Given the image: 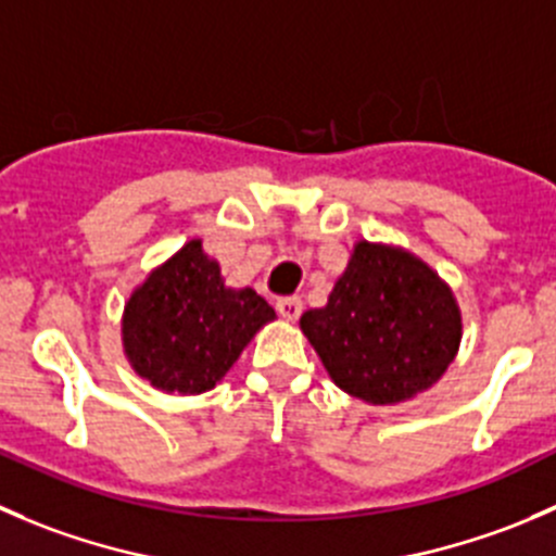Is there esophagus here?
I'll list each match as a JSON object with an SVG mask.
<instances>
[{
    "label": "esophagus",
    "mask_w": 556,
    "mask_h": 556,
    "mask_svg": "<svg viewBox=\"0 0 556 556\" xmlns=\"http://www.w3.org/2000/svg\"><path fill=\"white\" fill-rule=\"evenodd\" d=\"M276 307L286 321H296L302 313V300L300 296H280V300L276 302Z\"/></svg>",
    "instance_id": "obj_1"
}]
</instances>
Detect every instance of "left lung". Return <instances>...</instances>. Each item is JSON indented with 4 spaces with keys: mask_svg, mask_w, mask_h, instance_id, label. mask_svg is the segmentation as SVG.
I'll list each match as a JSON object with an SVG mask.
<instances>
[{
    "mask_svg": "<svg viewBox=\"0 0 556 556\" xmlns=\"http://www.w3.org/2000/svg\"><path fill=\"white\" fill-rule=\"evenodd\" d=\"M324 370L351 397L397 405L443 378L463 343V311L425 260L356 240L327 305L300 316Z\"/></svg>",
    "mask_w": 556,
    "mask_h": 556,
    "instance_id": "obj_1",
    "label": "left lung"
}]
</instances>
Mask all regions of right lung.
Returning a JSON list of instances; mask_svg holds the SVG:
<instances>
[{"instance_id": "add662e5", "label": "right lung", "mask_w": 556, "mask_h": 556, "mask_svg": "<svg viewBox=\"0 0 556 556\" xmlns=\"http://www.w3.org/2000/svg\"><path fill=\"white\" fill-rule=\"evenodd\" d=\"M276 311L251 286L224 283L202 238L153 267L121 313V345L131 370L164 394H202L224 381Z\"/></svg>"}]
</instances>
